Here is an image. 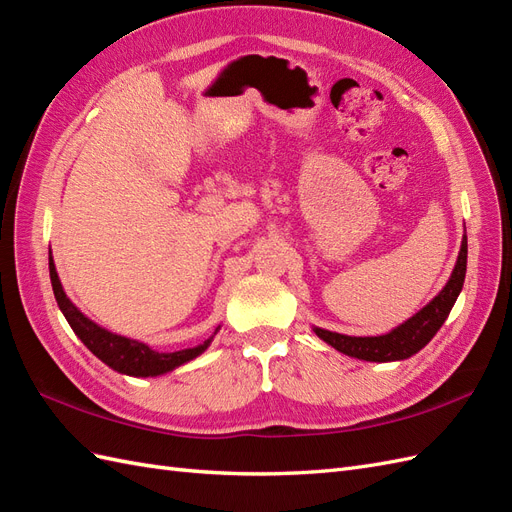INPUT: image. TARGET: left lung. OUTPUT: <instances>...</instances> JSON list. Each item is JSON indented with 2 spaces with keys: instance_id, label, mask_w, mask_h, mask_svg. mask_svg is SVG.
Returning a JSON list of instances; mask_svg holds the SVG:
<instances>
[{
  "instance_id": "1",
  "label": "left lung",
  "mask_w": 512,
  "mask_h": 512,
  "mask_svg": "<svg viewBox=\"0 0 512 512\" xmlns=\"http://www.w3.org/2000/svg\"><path fill=\"white\" fill-rule=\"evenodd\" d=\"M465 272H467V235H463L461 251H458V257H456V266L450 274L448 283L443 285V290L432 298L426 307L419 309L415 316L398 324L396 329L376 337H352V335L320 329V326H313V333H316L322 342L333 346L335 350L361 361L389 363V361L409 359L417 355V352L437 335L441 324L448 320L456 298L463 290Z\"/></svg>"
}]
</instances>
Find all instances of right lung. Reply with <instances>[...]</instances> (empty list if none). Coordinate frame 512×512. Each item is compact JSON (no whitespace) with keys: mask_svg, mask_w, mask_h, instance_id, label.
I'll return each instance as SVG.
<instances>
[{"mask_svg":"<svg viewBox=\"0 0 512 512\" xmlns=\"http://www.w3.org/2000/svg\"><path fill=\"white\" fill-rule=\"evenodd\" d=\"M49 277H51V287H54V296L58 300V307L64 313L67 322L71 324L73 333L82 339V344L93 352L97 359H101L114 372L136 376V378L162 376L166 372H173L179 368V365L203 355V352L209 348V344H212L214 335L220 331L218 326L212 337L205 339L203 344L194 348H183L175 352L153 350L147 344L136 342V339H129L125 335H116L108 329H103V326L84 316V313L71 303V298L64 294L60 277L56 272L54 257L51 255H49Z\"/></svg>","mask_w":512,"mask_h":512,"instance_id":"obj_1","label":"right lung"}]
</instances>
